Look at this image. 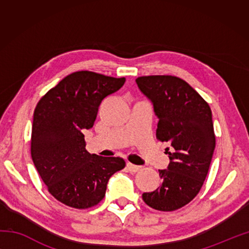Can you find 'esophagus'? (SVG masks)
Wrapping results in <instances>:
<instances>
[{"mask_svg":"<svg viewBox=\"0 0 249 249\" xmlns=\"http://www.w3.org/2000/svg\"><path fill=\"white\" fill-rule=\"evenodd\" d=\"M126 168H127V170H129L130 172H137L138 170H141V166H136V165H133V163L128 162L127 165H126Z\"/></svg>","mask_w":249,"mask_h":249,"instance_id":"obj_1","label":"esophagus"}]
</instances>
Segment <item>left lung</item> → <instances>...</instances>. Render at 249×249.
Listing matches in <instances>:
<instances>
[{
	"label": "left lung",
	"mask_w": 249,
	"mask_h": 249,
	"mask_svg": "<svg viewBox=\"0 0 249 249\" xmlns=\"http://www.w3.org/2000/svg\"><path fill=\"white\" fill-rule=\"evenodd\" d=\"M140 90L154 105L159 119L156 137L171 148L169 166L159 170L161 185L142 193L145 203L158 211H176L196 196L203 185L215 148L212 111L184 80L175 75H144Z\"/></svg>",
	"instance_id": "8db88e82"
}]
</instances>
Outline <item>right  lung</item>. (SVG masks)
<instances>
[{"instance_id":"obj_1","label":"right lung","mask_w":249,"mask_h":249,"mask_svg":"<svg viewBox=\"0 0 249 249\" xmlns=\"http://www.w3.org/2000/svg\"><path fill=\"white\" fill-rule=\"evenodd\" d=\"M125 78L92 71L67 75L50 89L34 111L31 154L50 195L83 210L103 200L108 179L125 167L120 157L88 153L84 129L94 124L101 102L120 90Z\"/></svg>"}]
</instances>
